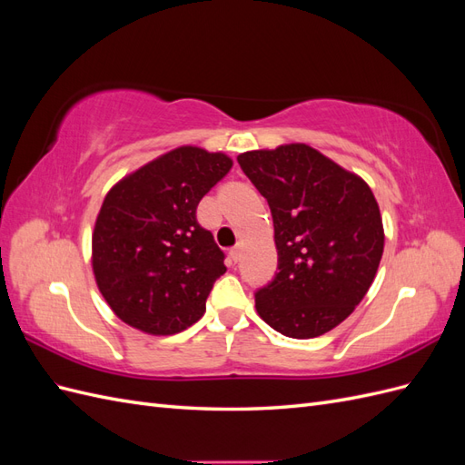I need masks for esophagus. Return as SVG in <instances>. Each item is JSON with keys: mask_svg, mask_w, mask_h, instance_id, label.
Returning a JSON list of instances; mask_svg holds the SVG:
<instances>
[{"mask_svg": "<svg viewBox=\"0 0 465 465\" xmlns=\"http://www.w3.org/2000/svg\"><path fill=\"white\" fill-rule=\"evenodd\" d=\"M229 256H231V260H232V262H238V260H241V256H242V250H241V246H234V248H231Z\"/></svg>", "mask_w": 465, "mask_h": 465, "instance_id": "obj_1", "label": "esophagus"}]
</instances>
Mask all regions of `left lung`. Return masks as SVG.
<instances>
[{
	"mask_svg": "<svg viewBox=\"0 0 465 465\" xmlns=\"http://www.w3.org/2000/svg\"><path fill=\"white\" fill-rule=\"evenodd\" d=\"M238 164L273 217L279 272L256 292L260 318L294 340L340 326L382 260L384 227L372 190L304 143L246 151Z\"/></svg>",
	"mask_w": 465,
	"mask_h": 465,
	"instance_id": "1",
	"label": "left lung"
}]
</instances>
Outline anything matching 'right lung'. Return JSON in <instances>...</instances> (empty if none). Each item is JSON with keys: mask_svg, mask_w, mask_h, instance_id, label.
<instances>
[{"mask_svg": "<svg viewBox=\"0 0 465 465\" xmlns=\"http://www.w3.org/2000/svg\"><path fill=\"white\" fill-rule=\"evenodd\" d=\"M231 166L224 153L184 145L106 193L93 231V273L112 312L128 326L173 335L203 316L227 267L195 211Z\"/></svg>", "mask_w": 465, "mask_h": 465, "instance_id": "obj_1", "label": "right lung"}]
</instances>
